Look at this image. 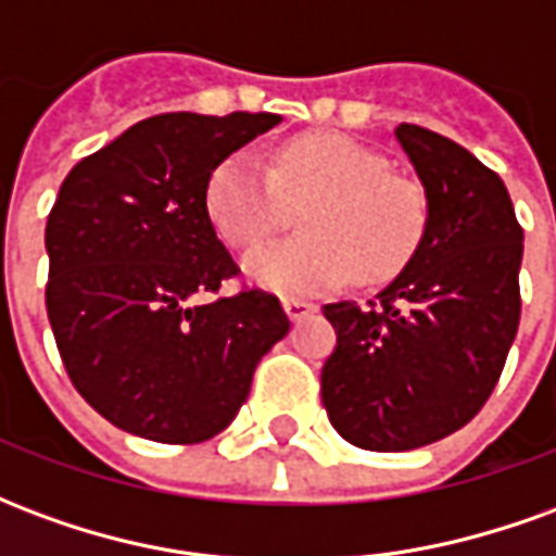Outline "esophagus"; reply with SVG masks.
Wrapping results in <instances>:
<instances>
[{"instance_id":"34e87169","label":"esophagus","mask_w":556,"mask_h":556,"mask_svg":"<svg viewBox=\"0 0 556 556\" xmlns=\"http://www.w3.org/2000/svg\"><path fill=\"white\" fill-rule=\"evenodd\" d=\"M282 309H286V315H289L291 321H301V318H306L309 313H315V303L298 301V298H286V301H282Z\"/></svg>"}]
</instances>
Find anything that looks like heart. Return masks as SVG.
Here are the masks:
<instances>
[{
	"mask_svg": "<svg viewBox=\"0 0 556 556\" xmlns=\"http://www.w3.org/2000/svg\"><path fill=\"white\" fill-rule=\"evenodd\" d=\"M303 207L306 238L247 255L250 282L282 298H315L354 277L381 282L405 267L426 229V199L408 178L387 172L375 151L342 134H303L267 169L238 151L211 172L207 217L235 250H253L282 229L289 205Z\"/></svg>",
	"mask_w": 556,
	"mask_h": 556,
	"instance_id": "heart-1",
	"label": "heart"
}]
</instances>
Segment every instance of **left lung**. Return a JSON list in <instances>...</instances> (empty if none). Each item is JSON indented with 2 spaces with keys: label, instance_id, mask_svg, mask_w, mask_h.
Here are the masks:
<instances>
[{
  "label": "left lung",
  "instance_id": "8db88e82",
  "mask_svg": "<svg viewBox=\"0 0 556 556\" xmlns=\"http://www.w3.org/2000/svg\"><path fill=\"white\" fill-rule=\"evenodd\" d=\"M426 193V229L396 279L361 306L327 303L337 351L321 369L333 429L361 450L405 453L477 417L521 318L525 231L497 172L453 139L399 125Z\"/></svg>",
  "mask_w": 556,
  "mask_h": 556
}]
</instances>
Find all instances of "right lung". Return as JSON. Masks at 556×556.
<instances>
[{
  "instance_id": "1",
  "label": "right lung",
  "mask_w": 556,
  "mask_h": 556,
  "mask_svg": "<svg viewBox=\"0 0 556 556\" xmlns=\"http://www.w3.org/2000/svg\"><path fill=\"white\" fill-rule=\"evenodd\" d=\"M274 113H166L67 172L47 219V315L79 396L118 429L202 443L250 396L258 361L289 333L274 294L214 303L238 274L207 217V181Z\"/></svg>"
}]
</instances>
